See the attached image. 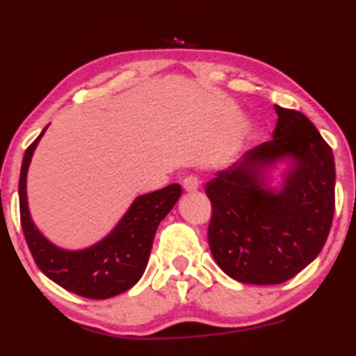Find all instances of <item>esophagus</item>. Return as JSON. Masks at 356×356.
<instances>
[{
    "instance_id": "34e87169",
    "label": "esophagus",
    "mask_w": 356,
    "mask_h": 356,
    "mask_svg": "<svg viewBox=\"0 0 356 356\" xmlns=\"http://www.w3.org/2000/svg\"><path fill=\"white\" fill-rule=\"evenodd\" d=\"M199 179L194 177V175H189V177H186L182 181V187L186 192H195L199 189Z\"/></svg>"
}]
</instances>
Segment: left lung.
<instances>
[{
    "label": "left lung",
    "instance_id": "1",
    "mask_svg": "<svg viewBox=\"0 0 356 356\" xmlns=\"http://www.w3.org/2000/svg\"><path fill=\"white\" fill-rule=\"evenodd\" d=\"M275 113L273 139L217 172L205 189L212 257L242 284L297 275L320 254L335 212L330 145L307 115L280 106Z\"/></svg>",
    "mask_w": 356,
    "mask_h": 356
}]
</instances>
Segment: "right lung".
<instances>
[{
    "label": "right lung",
    "mask_w": 356,
    "mask_h": 356,
    "mask_svg": "<svg viewBox=\"0 0 356 356\" xmlns=\"http://www.w3.org/2000/svg\"><path fill=\"white\" fill-rule=\"evenodd\" d=\"M49 126V124H48ZM48 126L24 152L19 174V213L24 238L40 270L54 284L84 298L106 300L134 286L147 267L161 220L177 204L182 189L170 184L132 200L114 229L92 245L71 250L58 247L38 229L28 204V170Z\"/></svg>",
    "instance_id": "right-lung-1"
}]
</instances>
